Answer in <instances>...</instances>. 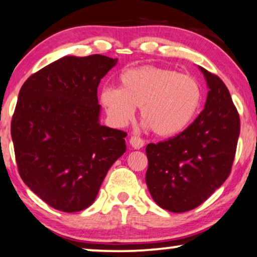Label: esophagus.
<instances>
[{"label":"esophagus","mask_w":257,"mask_h":257,"mask_svg":"<svg viewBox=\"0 0 257 257\" xmlns=\"http://www.w3.org/2000/svg\"><path fill=\"white\" fill-rule=\"evenodd\" d=\"M130 144L132 145V148L141 149L144 147V141L141 137H138V136H131V138H130Z\"/></svg>","instance_id":"obj_1"}]
</instances>
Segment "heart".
Here are the masks:
<instances>
[{"label":"heart","mask_w":257,"mask_h":257,"mask_svg":"<svg viewBox=\"0 0 257 257\" xmlns=\"http://www.w3.org/2000/svg\"><path fill=\"white\" fill-rule=\"evenodd\" d=\"M101 102L114 121L126 125L139 107L141 118L155 135L174 136L191 123L201 102L194 77L154 65L127 69L119 76V89L106 87Z\"/></svg>","instance_id":"obj_1"}]
</instances>
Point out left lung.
I'll return each mask as SVG.
<instances>
[{"mask_svg":"<svg viewBox=\"0 0 257 257\" xmlns=\"http://www.w3.org/2000/svg\"><path fill=\"white\" fill-rule=\"evenodd\" d=\"M200 70L210 89L205 108L181 134L145 149L149 192L174 213L198 207L225 182L239 137V114L229 89L217 75Z\"/></svg>","mask_w":257,"mask_h":257,"instance_id":"obj_1","label":"left lung"}]
</instances>
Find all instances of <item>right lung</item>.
I'll use <instances>...</instances> for the list:
<instances>
[{"instance_id": "right-lung-1", "label": "right lung", "mask_w": 257, "mask_h": 257, "mask_svg": "<svg viewBox=\"0 0 257 257\" xmlns=\"http://www.w3.org/2000/svg\"><path fill=\"white\" fill-rule=\"evenodd\" d=\"M118 59L66 56L21 87L11 134L22 181L56 210L93 204L112 164L125 153L120 130L100 125L97 87Z\"/></svg>"}]
</instances>
